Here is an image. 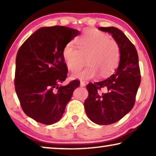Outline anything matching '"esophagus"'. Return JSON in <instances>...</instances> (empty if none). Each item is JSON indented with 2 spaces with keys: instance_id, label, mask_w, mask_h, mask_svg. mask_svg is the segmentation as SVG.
Masks as SVG:
<instances>
[{
  "instance_id": "34e87169",
  "label": "esophagus",
  "mask_w": 156,
  "mask_h": 156,
  "mask_svg": "<svg viewBox=\"0 0 156 156\" xmlns=\"http://www.w3.org/2000/svg\"><path fill=\"white\" fill-rule=\"evenodd\" d=\"M85 85L86 84L84 81H80V87H84Z\"/></svg>"
}]
</instances>
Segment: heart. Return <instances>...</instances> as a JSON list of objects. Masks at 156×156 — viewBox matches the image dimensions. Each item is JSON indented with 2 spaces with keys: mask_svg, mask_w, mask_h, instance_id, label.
<instances>
[{
  "mask_svg": "<svg viewBox=\"0 0 156 156\" xmlns=\"http://www.w3.org/2000/svg\"><path fill=\"white\" fill-rule=\"evenodd\" d=\"M78 47L69 43L62 50V56L68 69L77 72L87 62L89 65L73 77L88 80L96 77L98 73L102 77L112 74L119 65L121 50L117 42L107 34L91 30L84 33L77 41Z\"/></svg>",
  "mask_w": 156,
  "mask_h": 156,
  "instance_id": "obj_1",
  "label": "heart"
}]
</instances>
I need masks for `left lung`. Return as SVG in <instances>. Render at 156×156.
<instances>
[{"label":"left lung","mask_w":156,"mask_h":156,"mask_svg":"<svg viewBox=\"0 0 156 156\" xmlns=\"http://www.w3.org/2000/svg\"><path fill=\"white\" fill-rule=\"evenodd\" d=\"M111 34L119 44L121 57L115 73L106 80L89 83L84 103L87 117L100 125L115 123L133 107L141 81L138 55L134 44L118 28L99 27Z\"/></svg>","instance_id":"8db88e82"}]
</instances>
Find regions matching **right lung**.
<instances>
[{
    "label": "right lung",
    "instance_id": "1",
    "mask_svg": "<svg viewBox=\"0 0 156 156\" xmlns=\"http://www.w3.org/2000/svg\"><path fill=\"white\" fill-rule=\"evenodd\" d=\"M80 33L65 26L42 27L18 49L15 90L23 112L36 122L49 125L59 121L73 90L80 85L77 80L59 85L68 72L63 48Z\"/></svg>",
    "mask_w": 156,
    "mask_h": 156
}]
</instances>
